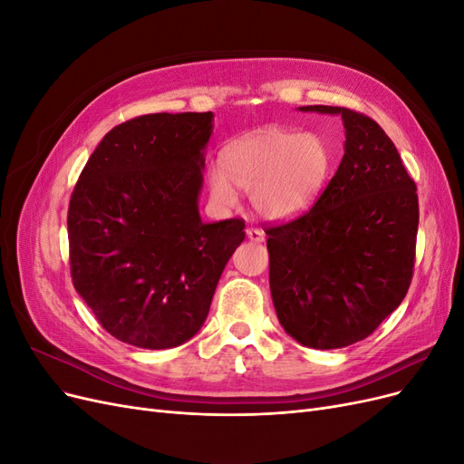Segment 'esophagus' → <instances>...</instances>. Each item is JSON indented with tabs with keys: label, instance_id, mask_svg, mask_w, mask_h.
<instances>
[{
	"label": "esophagus",
	"instance_id": "34e87169",
	"mask_svg": "<svg viewBox=\"0 0 464 464\" xmlns=\"http://www.w3.org/2000/svg\"><path fill=\"white\" fill-rule=\"evenodd\" d=\"M246 236H247V240L256 242V244H259V242L265 240V234H263V230H259V228H247V230H246Z\"/></svg>",
	"mask_w": 464,
	"mask_h": 464
}]
</instances>
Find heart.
Listing matches in <instances>:
<instances>
[{
	"label": "heart",
	"instance_id": "obj_1",
	"mask_svg": "<svg viewBox=\"0 0 464 464\" xmlns=\"http://www.w3.org/2000/svg\"><path fill=\"white\" fill-rule=\"evenodd\" d=\"M333 160L331 145L317 131L261 128L224 149L222 166L208 168V198L217 207L230 208L237 203V188L251 193L261 218L288 220L317 201Z\"/></svg>",
	"mask_w": 464,
	"mask_h": 464
}]
</instances>
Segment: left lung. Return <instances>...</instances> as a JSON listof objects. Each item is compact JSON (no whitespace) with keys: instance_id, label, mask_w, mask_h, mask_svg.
Returning a JSON list of instances; mask_svg holds the SVG:
<instances>
[{"instance_id":"obj_1","label":"left lung","mask_w":464,"mask_h":464,"mask_svg":"<svg viewBox=\"0 0 464 464\" xmlns=\"http://www.w3.org/2000/svg\"><path fill=\"white\" fill-rule=\"evenodd\" d=\"M298 110L343 118L344 157L305 215L266 230L271 296L294 341L344 348L370 336L409 292L416 184L372 118L339 106Z\"/></svg>"}]
</instances>
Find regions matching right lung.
I'll list each match as a JSON object with an SVG mask.
<instances>
[{"instance_id":"add662e5","label":"right lung","mask_w":464,"mask_h":464,"mask_svg":"<svg viewBox=\"0 0 464 464\" xmlns=\"http://www.w3.org/2000/svg\"><path fill=\"white\" fill-rule=\"evenodd\" d=\"M213 111L149 114L108 131L69 201L73 286L101 325L137 348L198 334L244 242L237 218L199 217Z\"/></svg>"}]
</instances>
